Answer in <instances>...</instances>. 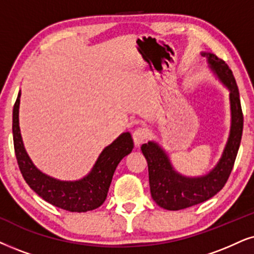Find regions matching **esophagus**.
I'll return each instance as SVG.
<instances>
[{
	"mask_svg": "<svg viewBox=\"0 0 254 254\" xmlns=\"http://www.w3.org/2000/svg\"><path fill=\"white\" fill-rule=\"evenodd\" d=\"M146 137H147V131L144 129V127H137V129L134 130L132 133L134 145L139 146L140 144H142L144 140L146 139Z\"/></svg>",
	"mask_w": 254,
	"mask_h": 254,
	"instance_id": "obj_1",
	"label": "esophagus"
}]
</instances>
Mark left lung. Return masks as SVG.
Wrapping results in <instances>:
<instances>
[{
  "instance_id": "1",
  "label": "left lung",
  "mask_w": 254,
  "mask_h": 254,
  "mask_svg": "<svg viewBox=\"0 0 254 254\" xmlns=\"http://www.w3.org/2000/svg\"><path fill=\"white\" fill-rule=\"evenodd\" d=\"M201 56L206 59L210 69L230 91V134L217 165L206 175L198 177H188L176 171L169 155L158 143L150 140L140 146L149 166L151 197L157 205L170 211L193 206L217 194L230 177L242 140L244 117L233 73L214 54L201 53Z\"/></svg>"
}]
</instances>
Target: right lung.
<instances>
[{"label": "right lung", "mask_w": 254, "mask_h": 254, "mask_svg": "<svg viewBox=\"0 0 254 254\" xmlns=\"http://www.w3.org/2000/svg\"><path fill=\"white\" fill-rule=\"evenodd\" d=\"M20 98L21 90L12 110V137L18 168L27 184L48 203L70 212H86L101 206L107 199L117 165L133 149L130 132L120 134L104 147L85 177L78 181H60L38 170L25 151L18 122Z\"/></svg>", "instance_id": "obj_1"}]
</instances>
